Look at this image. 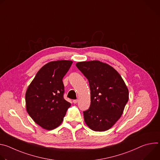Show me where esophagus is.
<instances>
[{
    "instance_id": "34e87169",
    "label": "esophagus",
    "mask_w": 160,
    "mask_h": 160,
    "mask_svg": "<svg viewBox=\"0 0 160 160\" xmlns=\"http://www.w3.org/2000/svg\"><path fill=\"white\" fill-rule=\"evenodd\" d=\"M78 99H75V100H73V102L74 104H77V103L78 102Z\"/></svg>"
}]
</instances>
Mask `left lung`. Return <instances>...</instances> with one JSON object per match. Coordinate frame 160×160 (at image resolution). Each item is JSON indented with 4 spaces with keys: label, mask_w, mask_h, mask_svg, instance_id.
<instances>
[{
    "label": "left lung",
    "mask_w": 160,
    "mask_h": 160,
    "mask_svg": "<svg viewBox=\"0 0 160 160\" xmlns=\"http://www.w3.org/2000/svg\"><path fill=\"white\" fill-rule=\"evenodd\" d=\"M76 66L87 78L90 89V105L83 111L85 122L94 131H106L121 117L128 90L120 75L108 64L91 61Z\"/></svg>",
    "instance_id": "8db88e82"
}]
</instances>
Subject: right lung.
Masks as SVG:
<instances>
[{
    "label": "right lung",
    "instance_id": "obj_1",
    "mask_svg": "<svg viewBox=\"0 0 160 160\" xmlns=\"http://www.w3.org/2000/svg\"><path fill=\"white\" fill-rule=\"evenodd\" d=\"M72 63L66 60L48 62L40 68L28 87L27 111L34 122L45 129L58 127L71 106L64 99L62 78Z\"/></svg>",
    "mask_w": 160,
    "mask_h": 160
}]
</instances>
